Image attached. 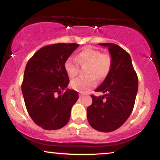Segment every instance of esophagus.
<instances>
[{
    "instance_id": "obj_1",
    "label": "esophagus",
    "mask_w": 160,
    "mask_h": 160,
    "mask_svg": "<svg viewBox=\"0 0 160 160\" xmlns=\"http://www.w3.org/2000/svg\"><path fill=\"white\" fill-rule=\"evenodd\" d=\"M79 96H80V98H82L84 97V95H83V94H80Z\"/></svg>"
}]
</instances>
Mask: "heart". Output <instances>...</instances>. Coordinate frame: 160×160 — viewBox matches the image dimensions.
I'll return each instance as SVG.
<instances>
[{
    "instance_id": "b5f03b06",
    "label": "heart",
    "mask_w": 160,
    "mask_h": 160,
    "mask_svg": "<svg viewBox=\"0 0 160 160\" xmlns=\"http://www.w3.org/2000/svg\"><path fill=\"white\" fill-rule=\"evenodd\" d=\"M88 64L86 69V77L78 78L71 82L73 89L86 93L96 85V78L103 79L110 72L112 59L109 53H102L92 46H86L77 56V60L69 57L64 62V69L69 78H72L79 72V64Z\"/></svg>"
}]
</instances>
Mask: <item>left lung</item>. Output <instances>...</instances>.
Returning <instances> with one entry per match:
<instances>
[{
    "instance_id": "8db88e82",
    "label": "left lung",
    "mask_w": 160,
    "mask_h": 160,
    "mask_svg": "<svg viewBox=\"0 0 160 160\" xmlns=\"http://www.w3.org/2000/svg\"><path fill=\"white\" fill-rule=\"evenodd\" d=\"M107 47L112 57L110 72L96 92L102 96L91 95L93 102L87 108L89 124L101 132L114 131L124 124L131 114L138 92V80L129 53L118 45L99 43Z\"/></svg>"
}]
</instances>
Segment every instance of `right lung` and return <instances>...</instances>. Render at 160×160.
<instances>
[{"label": "right lung", "mask_w": 160, "mask_h": 160, "mask_svg": "<svg viewBox=\"0 0 160 160\" xmlns=\"http://www.w3.org/2000/svg\"><path fill=\"white\" fill-rule=\"evenodd\" d=\"M78 46L77 43L46 46L26 65L22 85L24 103L32 120L45 130L66 125L72 107L79 98L78 92L70 89L61 94L69 82L64 62Z\"/></svg>", "instance_id": "1"}]
</instances>
